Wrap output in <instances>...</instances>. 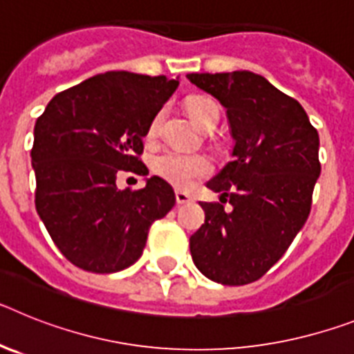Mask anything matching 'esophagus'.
I'll use <instances>...</instances> for the list:
<instances>
[{
    "label": "esophagus",
    "instance_id": "1",
    "mask_svg": "<svg viewBox=\"0 0 354 354\" xmlns=\"http://www.w3.org/2000/svg\"><path fill=\"white\" fill-rule=\"evenodd\" d=\"M175 200H177V204H179V205H184V204H189L193 198H192V195H189V193L179 192V189H177V192H175Z\"/></svg>",
    "mask_w": 354,
    "mask_h": 354
}]
</instances>
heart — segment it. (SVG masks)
<instances>
[{
    "instance_id": "b5f03b06",
    "label": "heart",
    "mask_w": 354,
    "mask_h": 354,
    "mask_svg": "<svg viewBox=\"0 0 354 354\" xmlns=\"http://www.w3.org/2000/svg\"><path fill=\"white\" fill-rule=\"evenodd\" d=\"M187 111L192 115L196 126L204 129L212 117L218 115V106L209 97H192L187 101ZM162 109H159L154 117L150 118L147 126V138L154 140L161 131L162 124ZM152 170L162 180H167L171 186L179 189H187L195 180L202 179L211 174L212 165L207 156L204 154H187V152H177V150H165L159 156H156L152 161Z\"/></svg>"
}]
</instances>
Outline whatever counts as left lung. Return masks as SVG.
Masks as SVG:
<instances>
[{
  "label": "left lung",
  "instance_id": "1",
  "mask_svg": "<svg viewBox=\"0 0 354 354\" xmlns=\"http://www.w3.org/2000/svg\"><path fill=\"white\" fill-rule=\"evenodd\" d=\"M187 80L225 106L236 142L234 161L207 183L221 204H200L205 221L189 237L192 257L212 282L246 286L280 261L310 214L319 134L301 104L259 74L205 72Z\"/></svg>",
  "mask_w": 354,
  "mask_h": 354
}]
</instances>
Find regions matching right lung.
Wrapping results in <instances>:
<instances>
[{"mask_svg": "<svg viewBox=\"0 0 354 354\" xmlns=\"http://www.w3.org/2000/svg\"><path fill=\"white\" fill-rule=\"evenodd\" d=\"M179 81L127 71L97 74L56 93L37 118L35 207L67 261L117 273L142 257L150 225L175 205L161 177L118 189L120 170L147 175L143 136Z\"/></svg>", "mask_w": 354, "mask_h": 354, "instance_id": "add662e5", "label": "right lung"}]
</instances>
